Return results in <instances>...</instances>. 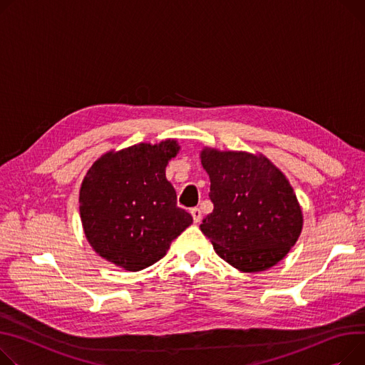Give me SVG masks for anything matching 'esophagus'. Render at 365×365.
I'll return each instance as SVG.
<instances>
[{
	"mask_svg": "<svg viewBox=\"0 0 365 365\" xmlns=\"http://www.w3.org/2000/svg\"><path fill=\"white\" fill-rule=\"evenodd\" d=\"M190 215H192V218H193V222L195 223H200L201 222V218H202V212H201V210L200 208H190Z\"/></svg>",
	"mask_w": 365,
	"mask_h": 365,
	"instance_id": "34e87169",
	"label": "esophagus"
}]
</instances>
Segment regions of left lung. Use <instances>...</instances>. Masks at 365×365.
<instances>
[{
	"mask_svg": "<svg viewBox=\"0 0 365 365\" xmlns=\"http://www.w3.org/2000/svg\"><path fill=\"white\" fill-rule=\"evenodd\" d=\"M201 163L214 210L200 227L217 255L245 273L276 265L302 230V211L289 180L262 154L205 148Z\"/></svg>",
	"mask_w": 365,
	"mask_h": 365,
	"instance_id": "left-lung-1",
	"label": "left lung"
}]
</instances>
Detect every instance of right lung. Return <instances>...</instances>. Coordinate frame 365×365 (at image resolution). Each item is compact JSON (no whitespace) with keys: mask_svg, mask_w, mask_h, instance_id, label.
Returning a JSON list of instances; mask_svg holds the SVG:
<instances>
[{"mask_svg":"<svg viewBox=\"0 0 365 365\" xmlns=\"http://www.w3.org/2000/svg\"><path fill=\"white\" fill-rule=\"evenodd\" d=\"M179 150L175 139L138 143L104 154L88 170L79 195L81 220L100 257L139 272L161 259L192 225L165 179V167Z\"/></svg>","mask_w":365,"mask_h":365,"instance_id":"1","label":"right lung"}]
</instances>
